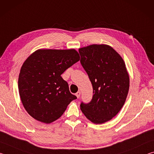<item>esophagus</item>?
Here are the masks:
<instances>
[{
	"label": "esophagus",
	"mask_w": 154,
	"mask_h": 154,
	"mask_svg": "<svg viewBox=\"0 0 154 154\" xmlns=\"http://www.w3.org/2000/svg\"><path fill=\"white\" fill-rule=\"evenodd\" d=\"M80 95H81V92H77L76 94H75V96H77V98H79L80 97Z\"/></svg>",
	"instance_id": "esophagus-1"
}]
</instances>
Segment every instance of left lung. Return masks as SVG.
Segmentation results:
<instances>
[{
    "label": "left lung",
    "mask_w": 154,
    "mask_h": 154,
    "mask_svg": "<svg viewBox=\"0 0 154 154\" xmlns=\"http://www.w3.org/2000/svg\"><path fill=\"white\" fill-rule=\"evenodd\" d=\"M79 53L93 88L92 100L81 103V110L93 123H105L119 113L126 101L130 84L126 65L106 45H91L80 48Z\"/></svg>",
    "instance_id": "1"
}]
</instances>
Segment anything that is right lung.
I'll return each mask as SVG.
<instances>
[{"label":"right lung","mask_w":154,"mask_h":154,"mask_svg":"<svg viewBox=\"0 0 154 154\" xmlns=\"http://www.w3.org/2000/svg\"><path fill=\"white\" fill-rule=\"evenodd\" d=\"M79 58L73 49H38L26 60L20 70L18 89L26 111L34 119L51 123L77 99L61 75Z\"/></svg>","instance_id":"1"}]
</instances>
